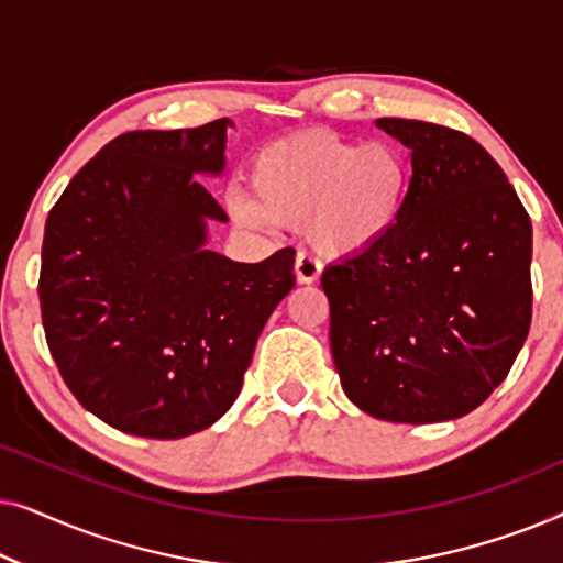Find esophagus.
Listing matches in <instances>:
<instances>
[{
  "mask_svg": "<svg viewBox=\"0 0 563 563\" xmlns=\"http://www.w3.org/2000/svg\"><path fill=\"white\" fill-rule=\"evenodd\" d=\"M320 272H322V264L318 256H312L310 251H299L297 258H295V276L299 284H312L320 279Z\"/></svg>",
  "mask_w": 563,
  "mask_h": 563,
  "instance_id": "1",
  "label": "esophagus"
}]
</instances>
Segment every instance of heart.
<instances>
[{
    "mask_svg": "<svg viewBox=\"0 0 563 563\" xmlns=\"http://www.w3.org/2000/svg\"><path fill=\"white\" fill-rule=\"evenodd\" d=\"M251 197L230 199L245 225H302L328 253H353L389 233L402 214L410 166L389 143H353L325 130L284 137L256 153Z\"/></svg>",
    "mask_w": 563,
    "mask_h": 563,
    "instance_id": "obj_1",
    "label": "heart"
}]
</instances>
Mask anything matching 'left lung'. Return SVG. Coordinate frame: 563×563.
Segmentation results:
<instances>
[{
    "label": "left lung",
    "mask_w": 563,
    "mask_h": 563,
    "mask_svg": "<svg viewBox=\"0 0 563 563\" xmlns=\"http://www.w3.org/2000/svg\"><path fill=\"white\" fill-rule=\"evenodd\" d=\"M376 125L412 151V176L397 225L322 272L338 376L372 418H464L528 338L530 218L474 137L422 120Z\"/></svg>",
    "instance_id": "obj_1"
}]
</instances>
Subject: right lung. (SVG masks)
<instances>
[{"label":"right lung","mask_w":563,"mask_h":563,"mask_svg":"<svg viewBox=\"0 0 563 563\" xmlns=\"http://www.w3.org/2000/svg\"><path fill=\"white\" fill-rule=\"evenodd\" d=\"M228 125L118 135L45 220L51 356L81 407L122 433L168 441L220 420L295 287L291 249L261 264L205 249V222L228 214L197 174L222 172Z\"/></svg>","instance_id":"right-lung-1"}]
</instances>
